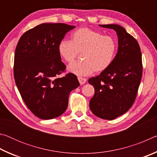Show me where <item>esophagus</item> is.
<instances>
[{
    "label": "esophagus",
    "instance_id": "34e87169",
    "mask_svg": "<svg viewBox=\"0 0 157 157\" xmlns=\"http://www.w3.org/2000/svg\"><path fill=\"white\" fill-rule=\"evenodd\" d=\"M78 80H79V84H80L81 85H82V84H85L86 82V79H85V78H78Z\"/></svg>",
    "mask_w": 157,
    "mask_h": 157
}]
</instances>
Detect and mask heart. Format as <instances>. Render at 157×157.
Here are the masks:
<instances>
[{
  "mask_svg": "<svg viewBox=\"0 0 157 157\" xmlns=\"http://www.w3.org/2000/svg\"><path fill=\"white\" fill-rule=\"evenodd\" d=\"M71 36L72 40L60 41L59 55L66 62H71L82 52L83 59L70 63L68 72L77 76H87L94 71L103 72L112 63L117 51V43L113 37L87 28L74 31Z\"/></svg>",
  "mask_w": 157,
  "mask_h": 157,
  "instance_id": "b5f03b06",
  "label": "heart"
}]
</instances>
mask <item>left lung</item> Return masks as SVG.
I'll return each mask as SVG.
<instances>
[{
  "mask_svg": "<svg viewBox=\"0 0 157 157\" xmlns=\"http://www.w3.org/2000/svg\"><path fill=\"white\" fill-rule=\"evenodd\" d=\"M99 25L116 32L118 52L107 70L89 79L95 89L89 107L98 118L113 120L126 113L136 99L142 77L141 52L137 41L122 26Z\"/></svg>",
  "mask_w": 157,
  "mask_h": 157,
  "instance_id": "obj_1",
  "label": "left lung"
}]
</instances>
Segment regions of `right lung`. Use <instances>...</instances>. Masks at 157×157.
<instances>
[{"label": "right lung", "mask_w": 157, "mask_h": 157, "mask_svg": "<svg viewBox=\"0 0 157 157\" xmlns=\"http://www.w3.org/2000/svg\"><path fill=\"white\" fill-rule=\"evenodd\" d=\"M75 28L61 23H42L23 34L16 48V84L26 106L41 119L50 120L64 113L69 94L79 86L73 73L59 77L66 66L58 46Z\"/></svg>", "instance_id": "obj_1"}]
</instances>
